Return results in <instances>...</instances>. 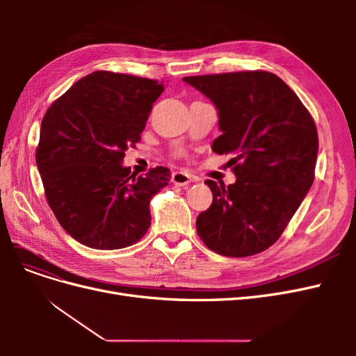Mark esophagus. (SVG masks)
<instances>
[{
    "mask_svg": "<svg viewBox=\"0 0 356 356\" xmlns=\"http://www.w3.org/2000/svg\"><path fill=\"white\" fill-rule=\"evenodd\" d=\"M191 181H193V177L187 174V172H174V174H172V182H174L175 186L186 187Z\"/></svg>",
    "mask_w": 356,
    "mask_h": 356,
    "instance_id": "obj_1",
    "label": "esophagus"
}]
</instances>
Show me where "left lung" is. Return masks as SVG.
<instances>
[{"instance_id": "1", "label": "left lung", "mask_w": 356, "mask_h": 356, "mask_svg": "<svg viewBox=\"0 0 356 356\" xmlns=\"http://www.w3.org/2000/svg\"><path fill=\"white\" fill-rule=\"evenodd\" d=\"M218 113L212 152L230 154L234 184L207 179L212 204L196 220L209 250L250 257L272 246L314 184L318 132L298 96L277 75L242 71L184 77Z\"/></svg>"}]
</instances>
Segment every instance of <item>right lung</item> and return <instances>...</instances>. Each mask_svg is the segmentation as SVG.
<instances>
[{
	"instance_id": "add662e5",
	"label": "right lung",
	"mask_w": 356,
	"mask_h": 356,
	"mask_svg": "<svg viewBox=\"0 0 356 356\" xmlns=\"http://www.w3.org/2000/svg\"><path fill=\"white\" fill-rule=\"evenodd\" d=\"M163 90L156 80L95 71L42 117L38 172L49 207L77 242L122 250L147 233L149 200L168 186L170 170L157 166L136 177L122 163Z\"/></svg>"
}]
</instances>
